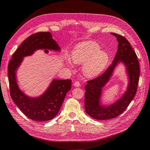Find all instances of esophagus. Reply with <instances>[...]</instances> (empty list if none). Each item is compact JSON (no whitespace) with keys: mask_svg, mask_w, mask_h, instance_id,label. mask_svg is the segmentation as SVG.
Wrapping results in <instances>:
<instances>
[{"mask_svg":"<svg viewBox=\"0 0 150 150\" xmlns=\"http://www.w3.org/2000/svg\"><path fill=\"white\" fill-rule=\"evenodd\" d=\"M80 85H81V84H80L79 81H76L74 84V86H75V87H79Z\"/></svg>","mask_w":150,"mask_h":150,"instance_id":"esophagus-1","label":"esophagus"}]
</instances>
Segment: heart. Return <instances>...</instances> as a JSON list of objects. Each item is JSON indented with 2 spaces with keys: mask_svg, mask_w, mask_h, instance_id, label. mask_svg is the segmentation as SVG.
Wrapping results in <instances>:
<instances>
[{
  "mask_svg": "<svg viewBox=\"0 0 150 150\" xmlns=\"http://www.w3.org/2000/svg\"><path fill=\"white\" fill-rule=\"evenodd\" d=\"M99 45L92 41L81 42L73 49L71 52V59L76 64H83L84 74L91 78L100 74L105 69L109 62L108 54L99 51ZM68 65H71V60L67 59Z\"/></svg>",
  "mask_w": 150,
  "mask_h": 150,
  "instance_id": "b5f03b06",
  "label": "heart"
}]
</instances>
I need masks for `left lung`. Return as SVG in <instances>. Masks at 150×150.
Segmentation results:
<instances>
[{
	"label": "left lung",
	"mask_w": 150,
	"mask_h": 150,
	"mask_svg": "<svg viewBox=\"0 0 150 150\" xmlns=\"http://www.w3.org/2000/svg\"><path fill=\"white\" fill-rule=\"evenodd\" d=\"M111 34L115 36L118 42L114 60L102 75L88 81V84L85 86V111L89 116L98 120H110L121 115L134 98L139 81V62L130 43L123 36L115 33ZM120 63L125 66L129 78L128 86L120 98L115 103L105 105L100 101L102 89L110 79L116 66Z\"/></svg>",
	"instance_id": "left-lung-1"
}]
</instances>
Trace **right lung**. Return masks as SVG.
I'll list each match as a JSON object with an SVG mask.
<instances>
[{
	"label": "right lung",
	"instance_id": "add662e5",
	"mask_svg": "<svg viewBox=\"0 0 150 150\" xmlns=\"http://www.w3.org/2000/svg\"><path fill=\"white\" fill-rule=\"evenodd\" d=\"M60 52L61 48L49 32L34 34L25 39L13 54L8 66L11 96L13 101L29 118L38 121L52 120L59 111L67 93L71 88V79H54L46 91L38 97L25 94L19 88L17 72L24 57L30 56L38 50Z\"/></svg>",
	"mask_w": 150,
	"mask_h": 150
}]
</instances>
